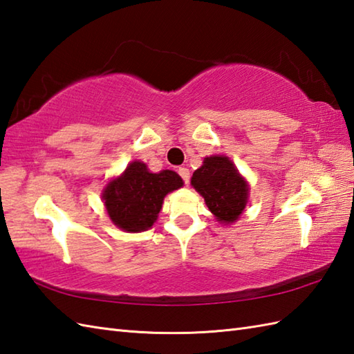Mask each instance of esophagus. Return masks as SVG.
<instances>
[{"label":"esophagus","mask_w":354,"mask_h":354,"mask_svg":"<svg viewBox=\"0 0 354 354\" xmlns=\"http://www.w3.org/2000/svg\"><path fill=\"white\" fill-rule=\"evenodd\" d=\"M178 173H179V175H181L183 181H184L185 184L190 183V171H189V169H187V167H179V169H178Z\"/></svg>","instance_id":"34e87169"}]
</instances>
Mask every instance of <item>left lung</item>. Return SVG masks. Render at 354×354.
<instances>
[{
  "label": "left lung",
  "instance_id": "obj_1",
  "mask_svg": "<svg viewBox=\"0 0 354 354\" xmlns=\"http://www.w3.org/2000/svg\"><path fill=\"white\" fill-rule=\"evenodd\" d=\"M192 185L221 223L236 222L246 207L248 183L228 156H207L194 170Z\"/></svg>",
  "mask_w": 354,
  "mask_h": 354
}]
</instances>
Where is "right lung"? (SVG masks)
<instances>
[{"label":"right lung","instance_id":"right-lung-1","mask_svg":"<svg viewBox=\"0 0 354 354\" xmlns=\"http://www.w3.org/2000/svg\"><path fill=\"white\" fill-rule=\"evenodd\" d=\"M183 185L176 171L152 173L145 162L133 161L104 187L102 198L112 223L127 232H140L155 223L165 194Z\"/></svg>","mask_w":354,"mask_h":354}]
</instances>
